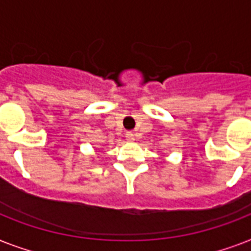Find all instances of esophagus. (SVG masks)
I'll return each mask as SVG.
<instances>
[{"instance_id":"1","label":"esophagus","mask_w":251,"mask_h":251,"mask_svg":"<svg viewBox=\"0 0 251 251\" xmlns=\"http://www.w3.org/2000/svg\"><path fill=\"white\" fill-rule=\"evenodd\" d=\"M126 139L129 142H134L135 141V137H134V134L131 133V131H127V133H126Z\"/></svg>"}]
</instances>
